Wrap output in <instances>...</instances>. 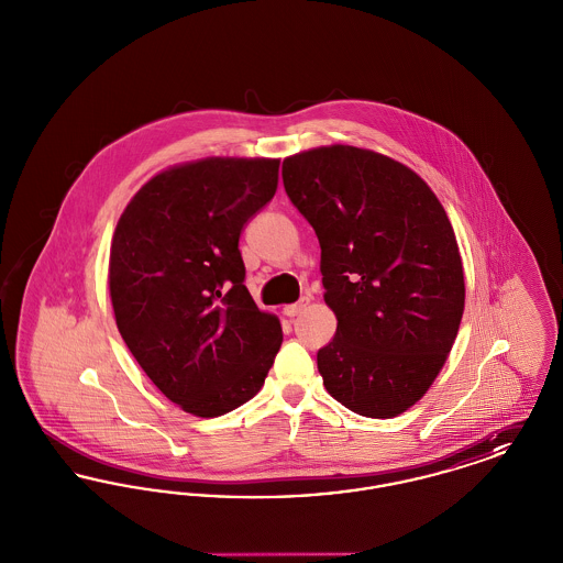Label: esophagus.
I'll use <instances>...</instances> for the list:
<instances>
[{"label": "esophagus", "instance_id": "obj_1", "mask_svg": "<svg viewBox=\"0 0 563 563\" xmlns=\"http://www.w3.org/2000/svg\"><path fill=\"white\" fill-rule=\"evenodd\" d=\"M308 306V299H299L297 303H291V306H285L283 308V312H285V317H289V319H294V317H297L303 308Z\"/></svg>", "mask_w": 563, "mask_h": 563}]
</instances>
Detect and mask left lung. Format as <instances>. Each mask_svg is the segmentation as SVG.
<instances>
[{"instance_id": "obj_1", "label": "left lung", "mask_w": 563, "mask_h": 563, "mask_svg": "<svg viewBox=\"0 0 563 563\" xmlns=\"http://www.w3.org/2000/svg\"><path fill=\"white\" fill-rule=\"evenodd\" d=\"M283 184L321 244L335 338L319 350L327 393L365 418L420 401L454 346L464 269L432 189L401 162L329 145L283 162Z\"/></svg>"}]
</instances>
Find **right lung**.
Segmentation results:
<instances>
[{"label":"right lung","instance_id":"obj_1","mask_svg":"<svg viewBox=\"0 0 563 563\" xmlns=\"http://www.w3.org/2000/svg\"><path fill=\"white\" fill-rule=\"evenodd\" d=\"M272 158L166 168L120 217L109 253L115 324L162 395L200 418L253 399L283 344L244 287L239 241L278 186Z\"/></svg>","mask_w":563,"mask_h":563}]
</instances>
